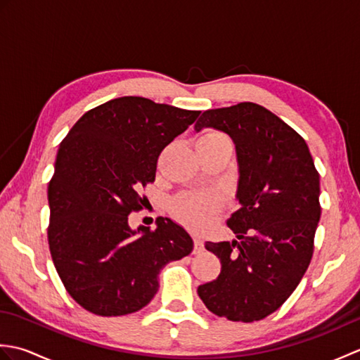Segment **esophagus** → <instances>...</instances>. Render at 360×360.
Masks as SVG:
<instances>
[{
  "label": "esophagus",
  "mask_w": 360,
  "mask_h": 360,
  "mask_svg": "<svg viewBox=\"0 0 360 360\" xmlns=\"http://www.w3.org/2000/svg\"><path fill=\"white\" fill-rule=\"evenodd\" d=\"M204 250V243L200 238H195V249H193V254H201Z\"/></svg>",
  "instance_id": "obj_1"
}]
</instances>
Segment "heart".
<instances>
[{
	"label": "heart",
	"mask_w": 360,
	"mask_h": 360,
	"mask_svg": "<svg viewBox=\"0 0 360 360\" xmlns=\"http://www.w3.org/2000/svg\"><path fill=\"white\" fill-rule=\"evenodd\" d=\"M196 145L201 147H219V145H231V139L223 133L215 129H207L201 134ZM219 207V200L213 193H186L181 195L174 201V213L182 223L198 229L202 227L207 219L215 213Z\"/></svg>",
	"instance_id": "obj_1"
}]
</instances>
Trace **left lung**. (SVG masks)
<instances>
[{"instance_id":"8db88e82","label":"left lung","mask_w":360,"mask_h":360,"mask_svg":"<svg viewBox=\"0 0 360 360\" xmlns=\"http://www.w3.org/2000/svg\"><path fill=\"white\" fill-rule=\"evenodd\" d=\"M202 128L232 137L240 209L227 219L236 240L205 243L221 272L198 295L213 314L255 322L288 300L311 263L320 176L303 137L262 105L207 110L195 124L196 131Z\"/></svg>"}]
</instances>
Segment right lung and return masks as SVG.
Here are the masks:
<instances>
[{"mask_svg":"<svg viewBox=\"0 0 360 360\" xmlns=\"http://www.w3.org/2000/svg\"><path fill=\"white\" fill-rule=\"evenodd\" d=\"M201 111L127 96L98 105L62 141L48 187V241L60 280L82 308L97 316L142 309L159 289L162 267L187 257L193 240L159 217L156 229L133 231L128 215L147 198L158 158Z\"/></svg>","mask_w":360,"mask_h":360,"instance_id":"1","label":"right lung"}]
</instances>
